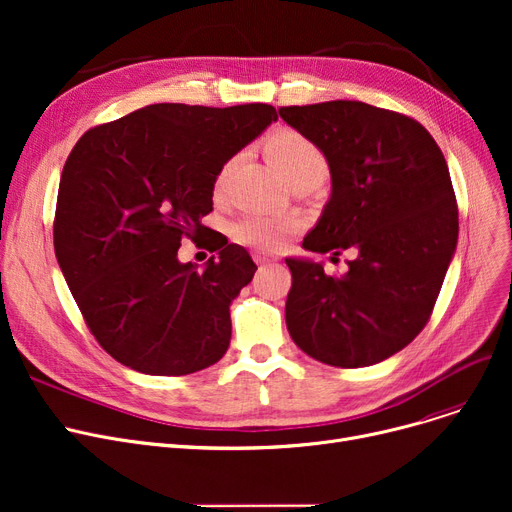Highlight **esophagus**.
<instances>
[{"label": "esophagus", "instance_id": "1", "mask_svg": "<svg viewBox=\"0 0 512 512\" xmlns=\"http://www.w3.org/2000/svg\"><path fill=\"white\" fill-rule=\"evenodd\" d=\"M253 259H255V263H259V265H267V263L276 261L272 255H267V253H263V251H255V253H253Z\"/></svg>", "mask_w": 512, "mask_h": 512}]
</instances>
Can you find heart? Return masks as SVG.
Here are the masks:
<instances>
[{
    "mask_svg": "<svg viewBox=\"0 0 512 512\" xmlns=\"http://www.w3.org/2000/svg\"><path fill=\"white\" fill-rule=\"evenodd\" d=\"M265 151L274 161V166L284 174L286 180L307 174V172H324V174L328 172L324 153H321V149L311 139H307L305 134H301L297 130L276 132L274 137L267 139ZM236 161H238V157L228 159L222 166V170L218 172V176H215V182H213L215 195L224 193L226 180H228L230 172L234 170ZM297 230H299V222L280 218V215L261 213V211L245 215V218H240L232 228L234 238L238 242H242V245H247V247H255L259 251L278 249L286 240V236H290Z\"/></svg>",
    "mask_w": 512,
    "mask_h": 512,
    "instance_id": "obj_1",
    "label": "heart"
}]
</instances>
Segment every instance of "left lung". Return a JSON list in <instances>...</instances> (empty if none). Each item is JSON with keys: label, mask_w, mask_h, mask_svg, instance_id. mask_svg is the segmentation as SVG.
<instances>
[{"label": "left lung", "mask_w": 512, "mask_h": 512, "mask_svg": "<svg viewBox=\"0 0 512 512\" xmlns=\"http://www.w3.org/2000/svg\"><path fill=\"white\" fill-rule=\"evenodd\" d=\"M278 112L321 149L332 174V197L303 247L355 253L342 276L286 259L288 332L326 365L380 363L425 328L456 249L459 207L444 153L417 120L363 101Z\"/></svg>", "instance_id": "left-lung-1"}]
</instances>
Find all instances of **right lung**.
I'll list each match as a JSON object with an SVG mask.
<instances>
[{
	"label": "right lung",
	"mask_w": 512,
	"mask_h": 512,
	"mask_svg": "<svg viewBox=\"0 0 512 512\" xmlns=\"http://www.w3.org/2000/svg\"><path fill=\"white\" fill-rule=\"evenodd\" d=\"M278 120L276 107L155 103L89 128L58 188L53 247L103 351L147 375H186L230 346V303L253 280L249 253L201 224L226 161ZM191 237L218 252L177 261Z\"/></svg>",
	"instance_id": "obj_1"
}]
</instances>
